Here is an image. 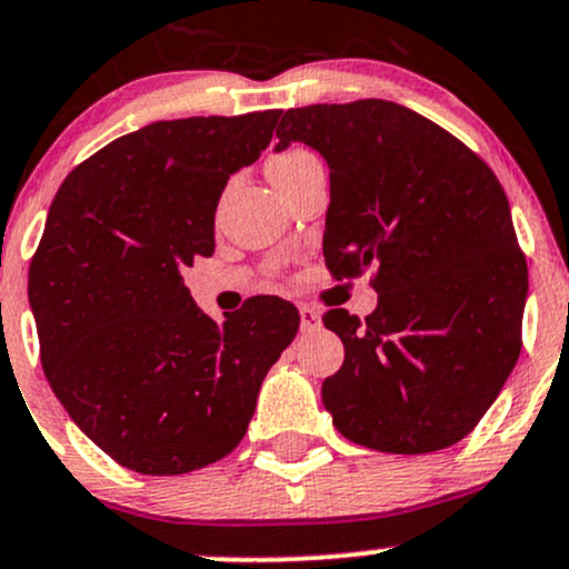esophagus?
Listing matches in <instances>:
<instances>
[{
	"label": "esophagus",
	"mask_w": 569,
	"mask_h": 569,
	"mask_svg": "<svg viewBox=\"0 0 569 569\" xmlns=\"http://www.w3.org/2000/svg\"><path fill=\"white\" fill-rule=\"evenodd\" d=\"M298 315H301V331H303V333L317 331V328L322 326L320 311L311 309V307H307V303H301V307H298Z\"/></svg>",
	"instance_id": "34e87169"
}]
</instances>
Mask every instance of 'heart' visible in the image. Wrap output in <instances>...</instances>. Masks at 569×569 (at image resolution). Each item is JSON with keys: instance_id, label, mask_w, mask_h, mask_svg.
Returning a JSON list of instances; mask_svg holds the SVG:
<instances>
[{"instance_id": "obj_1", "label": "heart", "mask_w": 569, "mask_h": 569, "mask_svg": "<svg viewBox=\"0 0 569 569\" xmlns=\"http://www.w3.org/2000/svg\"><path fill=\"white\" fill-rule=\"evenodd\" d=\"M311 162H317V157L311 154L309 149H301V146H290V149L277 151V154L268 160V176H271V181L287 179V176L298 173V170L307 168V164H311Z\"/></svg>"}]
</instances>
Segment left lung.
<instances>
[{"mask_svg": "<svg viewBox=\"0 0 569 569\" xmlns=\"http://www.w3.org/2000/svg\"><path fill=\"white\" fill-rule=\"evenodd\" d=\"M282 151L331 168L322 254L333 279L371 268L366 320L328 309L345 363L322 405L350 442L420 456L467 437L521 356L527 258L493 170L426 116L385 100L290 108Z\"/></svg>", "mask_w": 569, "mask_h": 569, "instance_id": "8db88e82", "label": "left lung"}]
</instances>
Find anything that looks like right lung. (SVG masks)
Wrapping results in <instances>:
<instances>
[{
	"label": "right lung",
	"mask_w": 569,
	"mask_h": 569,
	"mask_svg": "<svg viewBox=\"0 0 569 569\" xmlns=\"http://www.w3.org/2000/svg\"><path fill=\"white\" fill-rule=\"evenodd\" d=\"M282 111L154 121L72 170L29 266L51 390L76 426L140 475L209 467L247 433L298 309L254 296L211 320L181 268L213 254V213Z\"/></svg>",
	"instance_id": "1"
}]
</instances>
